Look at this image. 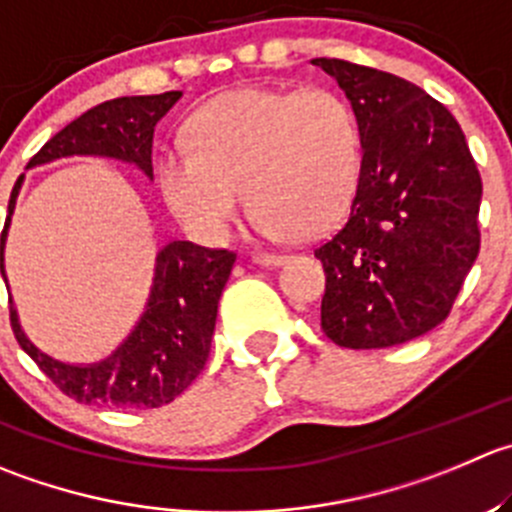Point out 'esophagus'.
<instances>
[{
  "label": "esophagus",
  "mask_w": 512,
  "mask_h": 512,
  "mask_svg": "<svg viewBox=\"0 0 512 512\" xmlns=\"http://www.w3.org/2000/svg\"><path fill=\"white\" fill-rule=\"evenodd\" d=\"M252 260L262 267H280V265H285L287 257L277 255V252H255V255H252Z\"/></svg>",
  "instance_id": "34e87169"
}]
</instances>
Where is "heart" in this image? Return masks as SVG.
Here are the masks:
<instances>
[{"label": "heart", "mask_w": 512, "mask_h": 512, "mask_svg": "<svg viewBox=\"0 0 512 512\" xmlns=\"http://www.w3.org/2000/svg\"><path fill=\"white\" fill-rule=\"evenodd\" d=\"M190 142L157 155L155 180L195 237L222 242L247 192L262 237H320L340 225L360 177L355 114L330 89L242 87L187 122Z\"/></svg>", "instance_id": "b5f03b06"}]
</instances>
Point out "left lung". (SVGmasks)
Listing matches in <instances>:
<instances>
[{
	"label": "left lung",
	"instance_id": "left-lung-1",
	"mask_svg": "<svg viewBox=\"0 0 512 512\" xmlns=\"http://www.w3.org/2000/svg\"><path fill=\"white\" fill-rule=\"evenodd\" d=\"M350 102L360 177L345 225L315 250L325 267L322 330L375 350L448 317L480 250L483 182L453 114L408 79L345 59H312Z\"/></svg>",
	"mask_w": 512,
	"mask_h": 512
}]
</instances>
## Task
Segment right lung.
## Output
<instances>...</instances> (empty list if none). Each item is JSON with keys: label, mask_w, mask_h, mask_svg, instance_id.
Returning <instances> with one entry per match:
<instances>
[{"label": "right lung", "mask_w": 512, "mask_h": 512, "mask_svg": "<svg viewBox=\"0 0 512 512\" xmlns=\"http://www.w3.org/2000/svg\"><path fill=\"white\" fill-rule=\"evenodd\" d=\"M180 97L182 92H165L117 97L97 104L57 132L29 160L27 170L62 157H104L137 167L152 182L155 127ZM22 182L24 175L9 197V215L2 232L0 270L4 282V242ZM235 260V252L210 250L187 240L167 242L155 257V277L145 312L130 335L97 362H64L39 350L24 332L17 307L9 297L14 337L39 370L77 403L124 410L160 408L185 393L205 367L215 332L217 302Z\"/></svg>", "instance_id": "right-lung-1"}]
</instances>
